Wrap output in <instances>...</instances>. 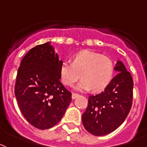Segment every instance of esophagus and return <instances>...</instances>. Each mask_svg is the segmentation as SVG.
Returning a JSON list of instances; mask_svg holds the SVG:
<instances>
[{
  "label": "esophagus",
  "instance_id": "34e87169",
  "mask_svg": "<svg viewBox=\"0 0 147 147\" xmlns=\"http://www.w3.org/2000/svg\"><path fill=\"white\" fill-rule=\"evenodd\" d=\"M78 96H79V94H76V93H72L71 94V98H72V99H75V98H76Z\"/></svg>",
  "mask_w": 147,
  "mask_h": 147
}]
</instances>
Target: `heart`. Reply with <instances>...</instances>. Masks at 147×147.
Segmentation results:
<instances>
[{"mask_svg":"<svg viewBox=\"0 0 147 147\" xmlns=\"http://www.w3.org/2000/svg\"><path fill=\"white\" fill-rule=\"evenodd\" d=\"M114 72V62L109 57L89 50L76 53L72 63L63 62L59 69L61 81L67 86H72L82 76V79L76 86L80 92L92 88L102 91L111 82Z\"/></svg>","mask_w":147,"mask_h":147,"instance_id":"obj_1","label":"heart"}]
</instances>
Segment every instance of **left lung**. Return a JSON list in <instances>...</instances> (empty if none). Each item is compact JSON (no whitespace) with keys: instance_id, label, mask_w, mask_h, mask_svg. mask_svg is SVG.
I'll return each mask as SVG.
<instances>
[{"instance_id":"obj_1","label":"left lung","mask_w":147,"mask_h":147,"mask_svg":"<svg viewBox=\"0 0 147 147\" xmlns=\"http://www.w3.org/2000/svg\"><path fill=\"white\" fill-rule=\"evenodd\" d=\"M114 70L117 75L103 92L90 95L87 109L82 114L83 126L94 136L108 134L118 128L132 106V76L121 61L117 62Z\"/></svg>"}]
</instances>
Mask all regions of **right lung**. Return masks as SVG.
<instances>
[{"mask_svg": "<svg viewBox=\"0 0 147 147\" xmlns=\"http://www.w3.org/2000/svg\"><path fill=\"white\" fill-rule=\"evenodd\" d=\"M62 63L48 42L29 51L17 71L14 93L20 111L40 130L57 124L71 100V93L60 82Z\"/></svg>", "mask_w": 147, "mask_h": 147, "instance_id": "1", "label": "right lung"}]
</instances>
